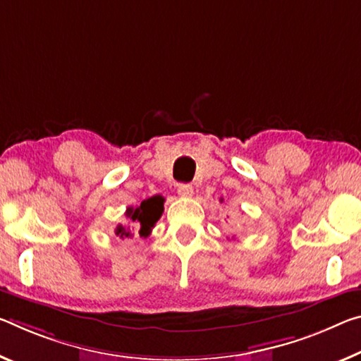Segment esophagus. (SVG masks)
Listing matches in <instances>:
<instances>
[{
	"label": "esophagus",
	"instance_id": "obj_1",
	"mask_svg": "<svg viewBox=\"0 0 361 361\" xmlns=\"http://www.w3.org/2000/svg\"><path fill=\"white\" fill-rule=\"evenodd\" d=\"M178 194L181 197H191L192 196V186L181 183V185H178Z\"/></svg>",
	"mask_w": 361,
	"mask_h": 361
}]
</instances>
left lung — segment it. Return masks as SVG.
<instances>
[{
    "instance_id": "8db88e82",
    "label": "left lung",
    "mask_w": 361,
    "mask_h": 361,
    "mask_svg": "<svg viewBox=\"0 0 361 361\" xmlns=\"http://www.w3.org/2000/svg\"><path fill=\"white\" fill-rule=\"evenodd\" d=\"M221 201H223V199H221Z\"/></svg>"
}]
</instances>
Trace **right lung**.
Listing matches in <instances>:
<instances>
[{
	"label": "right lung",
	"mask_w": 361,
	"mask_h": 361,
	"mask_svg": "<svg viewBox=\"0 0 361 361\" xmlns=\"http://www.w3.org/2000/svg\"><path fill=\"white\" fill-rule=\"evenodd\" d=\"M164 201L165 199L162 196H152L142 201L140 205H136V207H128L127 212H125V216H127L128 221L140 226V236H147L157 220L162 216ZM133 234L135 233L133 230H130V226L117 225L116 228V236L120 239H130L133 238Z\"/></svg>",
	"instance_id": "1"
}]
</instances>
